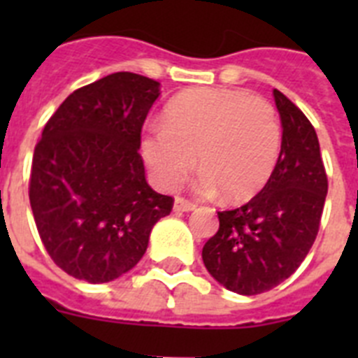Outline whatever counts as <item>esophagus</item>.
Masks as SVG:
<instances>
[{
    "instance_id": "1",
    "label": "esophagus",
    "mask_w": 358,
    "mask_h": 358,
    "mask_svg": "<svg viewBox=\"0 0 358 358\" xmlns=\"http://www.w3.org/2000/svg\"><path fill=\"white\" fill-rule=\"evenodd\" d=\"M194 210H195L194 202L186 201V199L176 197V201H173V211H177V213H188V211H194Z\"/></svg>"
}]
</instances>
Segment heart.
<instances>
[{
    "instance_id": "heart-1",
    "label": "heart",
    "mask_w": 358,
    "mask_h": 358,
    "mask_svg": "<svg viewBox=\"0 0 358 358\" xmlns=\"http://www.w3.org/2000/svg\"><path fill=\"white\" fill-rule=\"evenodd\" d=\"M281 148L276 110L240 91L192 90L169 103L163 129L141 138V154L159 188L173 189L195 166V192L245 202L267 185Z\"/></svg>"
}]
</instances>
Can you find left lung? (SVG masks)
Listing matches in <instances>:
<instances>
[{"label":"left lung","instance_id":"left-lung-1","mask_svg":"<svg viewBox=\"0 0 358 358\" xmlns=\"http://www.w3.org/2000/svg\"><path fill=\"white\" fill-rule=\"evenodd\" d=\"M281 122L276 169L248 204L218 211L217 235L202 248L208 273L242 296L267 292L292 276L319 231L328 179L312 123L274 90Z\"/></svg>","mask_w":358,"mask_h":358}]
</instances>
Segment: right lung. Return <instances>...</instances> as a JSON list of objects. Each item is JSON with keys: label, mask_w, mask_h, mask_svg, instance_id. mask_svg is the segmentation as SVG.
I'll return each instance as SVG.
<instances>
[{"label": "right lung", "mask_w": 358, "mask_h": 358, "mask_svg": "<svg viewBox=\"0 0 358 358\" xmlns=\"http://www.w3.org/2000/svg\"><path fill=\"white\" fill-rule=\"evenodd\" d=\"M161 84L120 71L73 91L44 125L30 206L44 248L69 276L107 283L143 258L173 199L148 186L141 127Z\"/></svg>", "instance_id": "obj_1"}]
</instances>
